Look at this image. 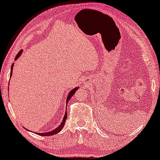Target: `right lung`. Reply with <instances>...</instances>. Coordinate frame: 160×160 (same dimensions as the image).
I'll return each mask as SVG.
<instances>
[{
  "instance_id": "add662e5",
  "label": "right lung",
  "mask_w": 160,
  "mask_h": 160,
  "mask_svg": "<svg viewBox=\"0 0 160 160\" xmlns=\"http://www.w3.org/2000/svg\"><path fill=\"white\" fill-rule=\"evenodd\" d=\"M21 54H22V50H21L20 52L18 53V55H16L15 57V59H14V61L17 60L18 58L20 57V56L21 55ZM13 66H14V63L12 64V65H11V75H10V77L12 76V70H13ZM79 88V87H75V88H74L73 89L71 90L70 92H68V96H67V99H66V108H67V105H68V102H69V100L71 99V98H72V96H73L74 94L75 93V92L77 91V90ZM67 111V109H66ZM65 111V116H64L63 117V119H62V122H61V124L59 125L58 126L57 128H55V129L52 130V131L50 132H34L36 133L37 135H39V136H53V135L55 134H57V133H58L59 132L61 131V130L62 129V128H63L64 125H65V121H66V118H67V115H68V113H67V112Z\"/></svg>"
}]
</instances>
